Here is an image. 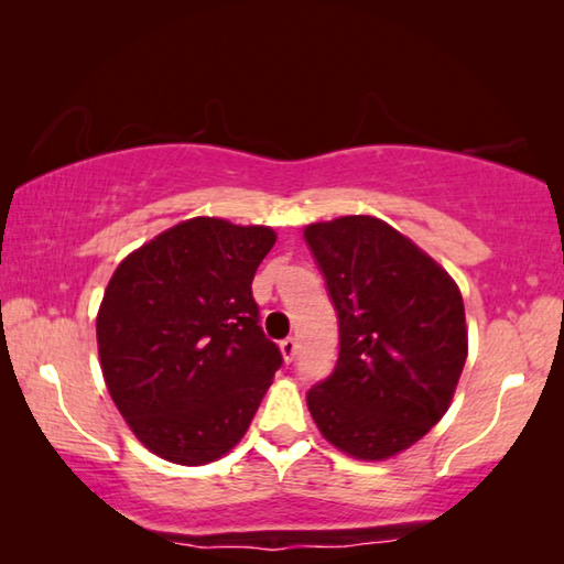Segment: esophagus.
<instances>
[{
	"label": "esophagus",
	"instance_id": "34e87169",
	"mask_svg": "<svg viewBox=\"0 0 564 564\" xmlns=\"http://www.w3.org/2000/svg\"><path fill=\"white\" fill-rule=\"evenodd\" d=\"M281 352H283V360L285 362H293L295 360V352H299V340H295V338L281 340Z\"/></svg>",
	"mask_w": 564,
	"mask_h": 564
}]
</instances>
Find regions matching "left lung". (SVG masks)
Here are the masks:
<instances>
[{"label":"left lung","instance_id":"left-lung-1","mask_svg":"<svg viewBox=\"0 0 564 564\" xmlns=\"http://www.w3.org/2000/svg\"><path fill=\"white\" fill-rule=\"evenodd\" d=\"M338 313V360L308 390L330 445L386 460L451 408L467 358L460 289L431 256L373 216L305 226Z\"/></svg>","mask_w":564,"mask_h":564}]
</instances>
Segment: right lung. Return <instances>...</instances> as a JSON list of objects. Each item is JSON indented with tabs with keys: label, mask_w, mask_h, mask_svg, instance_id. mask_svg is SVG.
<instances>
[{
	"label": "right lung",
	"mask_w": 564,
	"mask_h": 564,
	"mask_svg": "<svg viewBox=\"0 0 564 564\" xmlns=\"http://www.w3.org/2000/svg\"><path fill=\"white\" fill-rule=\"evenodd\" d=\"M269 226L188 218L129 253L97 316L104 380L133 435L178 465L226 455L281 368L251 283Z\"/></svg>",
	"instance_id": "right-lung-1"
}]
</instances>
